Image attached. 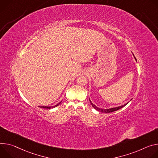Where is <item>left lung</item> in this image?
<instances>
[{"label":"left lung","mask_w":158,"mask_h":158,"mask_svg":"<svg viewBox=\"0 0 158 158\" xmlns=\"http://www.w3.org/2000/svg\"><path fill=\"white\" fill-rule=\"evenodd\" d=\"M134 58H135V56H134ZM135 60L137 61V60H136V58H135ZM132 100V99H131ZM90 103L92 104V107L95 109H96L97 111H99V112H104V113H109V112H114V111H116V110H119V109H120L121 108H122V107H125L126 105L129 103V102H127V103H126V104H124V105H123V106H119V107H114V108H111V109H100V108H98V107H97V106H95V105L91 102V100H90Z\"/></svg>","instance_id":"obj_1"}]
</instances>
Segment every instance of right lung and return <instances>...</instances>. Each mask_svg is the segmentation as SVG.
<instances>
[{"label":"right lung","mask_w":158,"mask_h":158,"mask_svg":"<svg viewBox=\"0 0 158 158\" xmlns=\"http://www.w3.org/2000/svg\"><path fill=\"white\" fill-rule=\"evenodd\" d=\"M61 102H60L59 103H58V104L55 105V106H50V107H48V106H41V107H41V108H44V109H50L55 108V107H56L58 106L61 103Z\"/></svg>","instance_id":"obj_1"}]
</instances>
